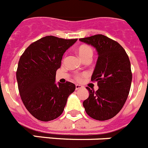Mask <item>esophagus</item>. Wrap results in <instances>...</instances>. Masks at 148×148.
Returning <instances> with one entry per match:
<instances>
[{
  "label": "esophagus",
  "instance_id": "34e87169",
  "mask_svg": "<svg viewBox=\"0 0 148 148\" xmlns=\"http://www.w3.org/2000/svg\"><path fill=\"white\" fill-rule=\"evenodd\" d=\"M81 88H82V86H81V85L79 84L75 85V89H76V90H78V89H81Z\"/></svg>",
  "mask_w": 148,
  "mask_h": 148
}]
</instances>
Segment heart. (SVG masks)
<instances>
[{
    "mask_svg": "<svg viewBox=\"0 0 148 148\" xmlns=\"http://www.w3.org/2000/svg\"><path fill=\"white\" fill-rule=\"evenodd\" d=\"M77 53H78L79 57L81 58L82 61H85L88 59H91L93 54L92 49L86 45H82L80 46L77 50ZM75 79L80 81L81 79V75H75Z\"/></svg>",
    "mask_w": 148,
    "mask_h": 148,
    "instance_id": "1",
    "label": "heart"
}]
</instances>
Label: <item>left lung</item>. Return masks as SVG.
<instances>
[{
  "mask_svg": "<svg viewBox=\"0 0 148 148\" xmlns=\"http://www.w3.org/2000/svg\"><path fill=\"white\" fill-rule=\"evenodd\" d=\"M95 47L98 53L91 81L98 89L89 87V96L83 102L86 114L97 120H109L119 113L128 98L132 81L131 62L117 42L102 34L79 39Z\"/></svg>",
  "mask_w": 148,
  "mask_h": 148,
  "instance_id": "8db88e82",
  "label": "left lung"
}]
</instances>
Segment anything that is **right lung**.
Segmentation results:
<instances>
[{"instance_id": "add662e5", "label": "right lung", "mask_w": 148, "mask_h": 148, "mask_svg": "<svg viewBox=\"0 0 148 148\" xmlns=\"http://www.w3.org/2000/svg\"><path fill=\"white\" fill-rule=\"evenodd\" d=\"M77 39L65 40L47 36L27 47L20 56L16 77L20 97L35 118L47 122L62 114L74 84L55 82L62 56Z\"/></svg>"}]
</instances>
